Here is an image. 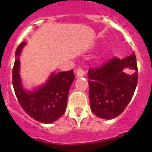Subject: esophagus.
Returning a JSON list of instances; mask_svg holds the SVG:
<instances>
[{"label": "esophagus", "instance_id": "34e87169", "mask_svg": "<svg viewBox=\"0 0 152 152\" xmlns=\"http://www.w3.org/2000/svg\"><path fill=\"white\" fill-rule=\"evenodd\" d=\"M76 73H77V77H83L84 75V70L82 69V68H78L77 69V71H76Z\"/></svg>", "mask_w": 152, "mask_h": 152}]
</instances>
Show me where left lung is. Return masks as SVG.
<instances>
[{
  "mask_svg": "<svg viewBox=\"0 0 152 152\" xmlns=\"http://www.w3.org/2000/svg\"><path fill=\"white\" fill-rule=\"evenodd\" d=\"M126 70L133 74L129 75ZM90 105L102 119L116 118L123 112L133 96L138 83L135 52L123 59L113 58L103 65L88 71Z\"/></svg>",
  "mask_w": 152,
  "mask_h": 152,
  "instance_id": "left-lung-1",
  "label": "left lung"
}]
</instances>
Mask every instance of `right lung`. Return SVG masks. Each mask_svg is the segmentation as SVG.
<instances>
[{
    "mask_svg": "<svg viewBox=\"0 0 152 152\" xmlns=\"http://www.w3.org/2000/svg\"><path fill=\"white\" fill-rule=\"evenodd\" d=\"M25 45V42H21L15 53L12 81L16 96L23 110L33 119L43 123H52L65 112L70 87L75 79L73 69L53 73L45 85L35 91L26 92L21 85L18 58Z\"/></svg>",
    "mask_w": 152,
    "mask_h": 152,
    "instance_id": "right-lung-1",
    "label": "right lung"
}]
</instances>
